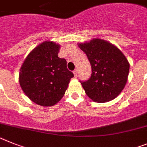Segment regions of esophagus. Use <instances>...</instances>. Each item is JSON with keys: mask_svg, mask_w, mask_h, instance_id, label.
<instances>
[{"mask_svg": "<svg viewBox=\"0 0 147 147\" xmlns=\"http://www.w3.org/2000/svg\"><path fill=\"white\" fill-rule=\"evenodd\" d=\"M74 76L75 77H76V76H77V74H78V71H77V70H74Z\"/></svg>", "mask_w": 147, "mask_h": 147, "instance_id": "1", "label": "esophagus"}]
</instances>
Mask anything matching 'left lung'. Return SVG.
Masks as SVG:
<instances>
[{"label":"left lung","mask_w":147,"mask_h":147,"mask_svg":"<svg viewBox=\"0 0 147 147\" xmlns=\"http://www.w3.org/2000/svg\"><path fill=\"white\" fill-rule=\"evenodd\" d=\"M88 59L91 76L81 82L86 94L96 102H106L116 98L127 82L129 63L116 46L105 40L93 38L78 45Z\"/></svg>","instance_id":"1"}]
</instances>
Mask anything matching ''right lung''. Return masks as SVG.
<instances>
[{
  "instance_id": "1",
  "label": "right lung",
  "mask_w": 147,
  "mask_h": 147,
  "mask_svg": "<svg viewBox=\"0 0 147 147\" xmlns=\"http://www.w3.org/2000/svg\"><path fill=\"white\" fill-rule=\"evenodd\" d=\"M60 45L44 41L25 59L19 73L21 89L35 103L52 106L60 101L74 74L67 61L58 56Z\"/></svg>"
}]
</instances>
